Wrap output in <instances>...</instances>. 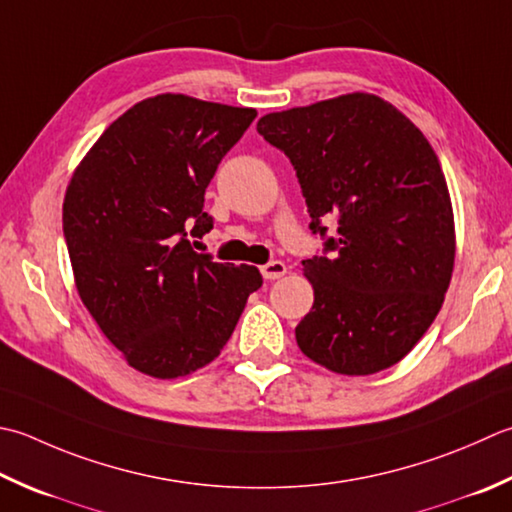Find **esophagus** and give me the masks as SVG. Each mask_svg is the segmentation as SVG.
<instances>
[{
	"mask_svg": "<svg viewBox=\"0 0 512 512\" xmlns=\"http://www.w3.org/2000/svg\"><path fill=\"white\" fill-rule=\"evenodd\" d=\"M262 275H264V279H270V282H273V279L284 277L286 275V264L279 262V259H273V262H268V264L262 266Z\"/></svg>",
	"mask_w": 512,
	"mask_h": 512,
	"instance_id": "1",
	"label": "esophagus"
}]
</instances>
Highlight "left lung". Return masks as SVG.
<instances>
[{"instance_id": "8db88e82", "label": "left lung", "mask_w": 512, "mask_h": 512, "mask_svg": "<svg viewBox=\"0 0 512 512\" xmlns=\"http://www.w3.org/2000/svg\"><path fill=\"white\" fill-rule=\"evenodd\" d=\"M257 133L290 159L324 239L302 262L315 302L297 346L339 375L397 364L435 322L453 275V206L433 146L368 93L264 115Z\"/></svg>"}]
</instances>
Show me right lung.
I'll return each mask as SVG.
<instances>
[{
  "mask_svg": "<svg viewBox=\"0 0 512 512\" xmlns=\"http://www.w3.org/2000/svg\"><path fill=\"white\" fill-rule=\"evenodd\" d=\"M255 108L157 95L110 124L64 197L77 293L126 362L157 379L213 362L233 335L255 266L213 262L188 239L213 217L204 193Z\"/></svg>",
  "mask_w": 512,
  "mask_h": 512,
  "instance_id": "right-lung-1",
  "label": "right lung"
}]
</instances>
